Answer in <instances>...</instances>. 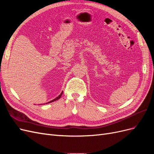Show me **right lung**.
<instances>
[{
	"mask_svg": "<svg viewBox=\"0 0 154 154\" xmlns=\"http://www.w3.org/2000/svg\"><path fill=\"white\" fill-rule=\"evenodd\" d=\"M62 93H63V91L61 92V94H60L58 96H57V97H56V98H54V100H51V101H49V102H48V103H51V102H53V101H56V100H58L60 97H61V96L62 95Z\"/></svg>",
	"mask_w": 154,
	"mask_h": 154,
	"instance_id": "right-lung-1",
	"label": "right lung"
}]
</instances>
